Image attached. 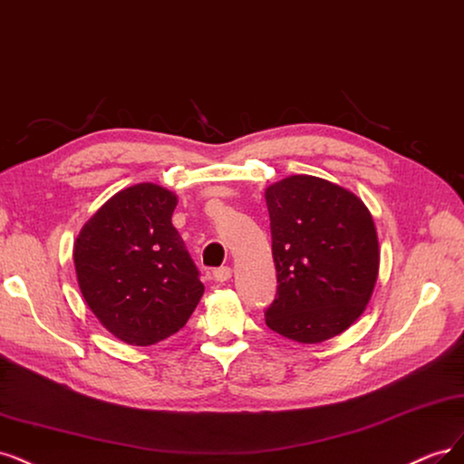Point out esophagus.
Listing matches in <instances>:
<instances>
[{"label":"esophagus","instance_id":"1","mask_svg":"<svg viewBox=\"0 0 464 464\" xmlns=\"http://www.w3.org/2000/svg\"><path fill=\"white\" fill-rule=\"evenodd\" d=\"M214 279L218 283H226L231 279V267L223 266V267H218V270H214Z\"/></svg>","mask_w":464,"mask_h":464}]
</instances>
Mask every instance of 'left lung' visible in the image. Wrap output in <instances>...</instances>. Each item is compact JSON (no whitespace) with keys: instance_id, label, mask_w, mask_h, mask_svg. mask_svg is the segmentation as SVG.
Masks as SVG:
<instances>
[{"instance_id":"obj_1","label":"left lung","mask_w":464,"mask_h":464,"mask_svg":"<svg viewBox=\"0 0 464 464\" xmlns=\"http://www.w3.org/2000/svg\"><path fill=\"white\" fill-rule=\"evenodd\" d=\"M264 197L279 283L267 327L306 345L343 334L364 312L380 272L366 204L314 175L281 179Z\"/></svg>"}]
</instances>
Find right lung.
I'll return each mask as SVG.
<instances>
[{"label": "right lung", "instance_id": "add662e5", "mask_svg": "<svg viewBox=\"0 0 464 464\" xmlns=\"http://www.w3.org/2000/svg\"><path fill=\"white\" fill-rule=\"evenodd\" d=\"M177 194L154 183L119 190L84 223L72 246L88 308L129 345L148 347L177 334L204 285L171 223Z\"/></svg>", "mask_w": 464, "mask_h": 464}]
</instances>
